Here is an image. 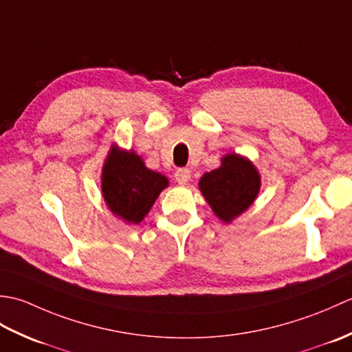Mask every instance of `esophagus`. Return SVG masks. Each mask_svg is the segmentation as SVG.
<instances>
[{
	"label": "esophagus",
	"instance_id": "1",
	"mask_svg": "<svg viewBox=\"0 0 352 352\" xmlns=\"http://www.w3.org/2000/svg\"><path fill=\"white\" fill-rule=\"evenodd\" d=\"M190 180V170L188 168H180L175 170V182L178 184H188Z\"/></svg>",
	"mask_w": 352,
	"mask_h": 352
}]
</instances>
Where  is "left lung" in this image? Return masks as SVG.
<instances>
[{"mask_svg": "<svg viewBox=\"0 0 352 352\" xmlns=\"http://www.w3.org/2000/svg\"><path fill=\"white\" fill-rule=\"evenodd\" d=\"M199 189L223 222H231L248 208L260 190V177L250 160L237 154L222 159V166L207 172Z\"/></svg>", "mask_w": 352, "mask_h": 352, "instance_id": "obj_1", "label": "left lung"}]
</instances>
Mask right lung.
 Listing matches in <instances>:
<instances>
[{"instance_id": "right-lung-1", "label": "right lung", "mask_w": 352, "mask_h": 352, "mask_svg": "<svg viewBox=\"0 0 352 352\" xmlns=\"http://www.w3.org/2000/svg\"><path fill=\"white\" fill-rule=\"evenodd\" d=\"M166 186L168 178L148 169L136 153L111 148L102 168V195L119 218L139 223Z\"/></svg>"}]
</instances>
